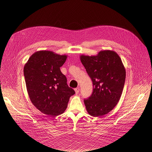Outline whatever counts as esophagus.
Listing matches in <instances>:
<instances>
[{
  "mask_svg": "<svg viewBox=\"0 0 152 152\" xmlns=\"http://www.w3.org/2000/svg\"><path fill=\"white\" fill-rule=\"evenodd\" d=\"M74 90H75V94H78L79 93V91H80V89H79V88H75V89H74Z\"/></svg>",
  "mask_w": 152,
  "mask_h": 152,
  "instance_id": "34e87169",
  "label": "esophagus"
}]
</instances>
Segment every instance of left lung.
<instances>
[{"label": "left lung", "mask_w": 152, "mask_h": 152, "mask_svg": "<svg viewBox=\"0 0 152 152\" xmlns=\"http://www.w3.org/2000/svg\"><path fill=\"white\" fill-rule=\"evenodd\" d=\"M93 83L91 96L84 99L92 116H104L118 103L125 84L126 70L119 55L113 50L100 51L96 56L80 57Z\"/></svg>", "instance_id": "left-lung-1"}]
</instances>
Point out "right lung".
I'll use <instances>...</instances> for the list:
<instances>
[{
    "mask_svg": "<svg viewBox=\"0 0 152 152\" xmlns=\"http://www.w3.org/2000/svg\"><path fill=\"white\" fill-rule=\"evenodd\" d=\"M67 56L42 50L33 54L24 66L27 91L33 105L45 115L56 116L64 112L75 94L68 86L60 67Z\"/></svg>",
    "mask_w": 152,
    "mask_h": 152,
    "instance_id": "right-lung-1",
    "label": "right lung"
}]
</instances>
